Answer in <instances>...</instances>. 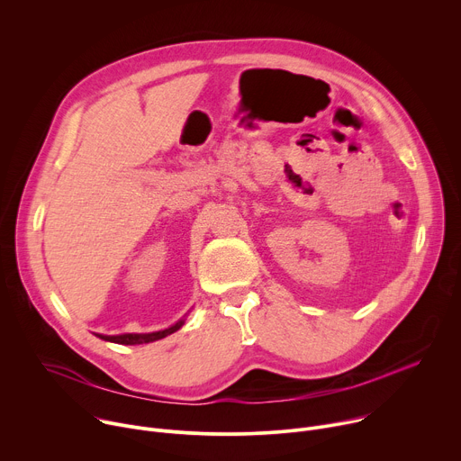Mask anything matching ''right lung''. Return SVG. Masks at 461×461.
Here are the masks:
<instances>
[{"label":"right lung","mask_w":461,"mask_h":461,"mask_svg":"<svg viewBox=\"0 0 461 461\" xmlns=\"http://www.w3.org/2000/svg\"><path fill=\"white\" fill-rule=\"evenodd\" d=\"M182 324H184V319H180L173 326L166 328V330L153 332V334H122V336H102V334H96V336L100 339H104V341H111V343H118V345H144V343H153V341H158V339H162L166 336H171L173 332L178 330Z\"/></svg>","instance_id":"add662e5"}]
</instances>
